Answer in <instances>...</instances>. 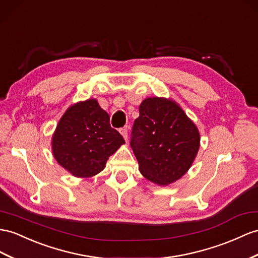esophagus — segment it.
<instances>
[{
  "label": "esophagus",
  "mask_w": 258,
  "mask_h": 258,
  "mask_svg": "<svg viewBox=\"0 0 258 258\" xmlns=\"http://www.w3.org/2000/svg\"><path fill=\"white\" fill-rule=\"evenodd\" d=\"M120 133H121L122 136L124 137V140L127 141V138H128V130H127V127H122V128L120 130Z\"/></svg>",
  "instance_id": "1"
}]
</instances>
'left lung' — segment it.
<instances>
[{"instance_id": "1", "label": "left lung", "mask_w": 258, "mask_h": 258, "mask_svg": "<svg viewBox=\"0 0 258 258\" xmlns=\"http://www.w3.org/2000/svg\"><path fill=\"white\" fill-rule=\"evenodd\" d=\"M195 124L175 102L148 98L140 105L130 145L147 180L167 185L186 173L200 148Z\"/></svg>"}]
</instances>
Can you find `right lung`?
<instances>
[{
    "label": "right lung",
    "mask_w": 258,
    "mask_h": 258,
    "mask_svg": "<svg viewBox=\"0 0 258 258\" xmlns=\"http://www.w3.org/2000/svg\"><path fill=\"white\" fill-rule=\"evenodd\" d=\"M110 125V116L97 100L79 102L65 112L52 138L56 161L78 177L100 172L108 158L124 144Z\"/></svg>",
    "instance_id": "1"
}]
</instances>
